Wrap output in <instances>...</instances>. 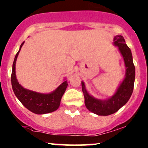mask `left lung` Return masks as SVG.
I'll list each match as a JSON object with an SVG mask.
<instances>
[{
	"mask_svg": "<svg viewBox=\"0 0 148 148\" xmlns=\"http://www.w3.org/2000/svg\"><path fill=\"white\" fill-rule=\"evenodd\" d=\"M114 45L118 46L123 57L126 67V74L116 93L108 100L101 101L94 99L88 94L84 82H82V91L84 96L85 106L88 111L99 116H108L118 111L130 99L134 87L136 69L133 62L131 50L125 44L123 37L116 35L114 37Z\"/></svg>",
	"mask_w": 148,
	"mask_h": 148,
	"instance_id": "left-lung-1",
	"label": "left lung"
}]
</instances>
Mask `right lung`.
I'll return each mask as SVG.
<instances>
[{
    "mask_svg": "<svg viewBox=\"0 0 148 148\" xmlns=\"http://www.w3.org/2000/svg\"><path fill=\"white\" fill-rule=\"evenodd\" d=\"M23 44L24 42L21 44L19 51L15 55L12 64L11 84L14 94L22 104L32 113L37 114H45L56 111L60 106L62 96L66 91L68 85L67 82L66 81L64 82L55 91L48 94H39L35 91L25 89L21 86L18 82L15 76V62Z\"/></svg>",
    "mask_w": 148,
    "mask_h": 148,
    "instance_id": "right-lung-1",
    "label": "right lung"
}]
</instances>
